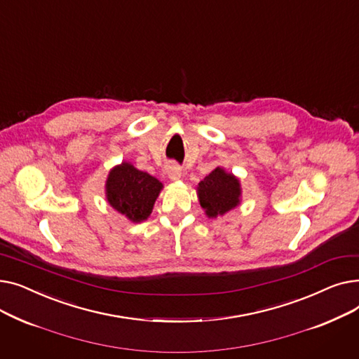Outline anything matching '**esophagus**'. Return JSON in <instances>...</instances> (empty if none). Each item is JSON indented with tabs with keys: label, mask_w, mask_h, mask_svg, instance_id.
I'll return each mask as SVG.
<instances>
[{
	"label": "esophagus",
	"mask_w": 359,
	"mask_h": 359,
	"mask_svg": "<svg viewBox=\"0 0 359 359\" xmlns=\"http://www.w3.org/2000/svg\"><path fill=\"white\" fill-rule=\"evenodd\" d=\"M165 172L172 180H179L182 177V167L177 163H168L165 165Z\"/></svg>",
	"instance_id": "obj_1"
}]
</instances>
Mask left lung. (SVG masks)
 <instances>
[{"mask_svg":"<svg viewBox=\"0 0 359 359\" xmlns=\"http://www.w3.org/2000/svg\"><path fill=\"white\" fill-rule=\"evenodd\" d=\"M198 195L206 215L215 218L238 205L240 183L231 173L217 167L199 183Z\"/></svg>","mask_w":359,"mask_h":359,"instance_id":"obj_1","label":"left lung"}]
</instances>
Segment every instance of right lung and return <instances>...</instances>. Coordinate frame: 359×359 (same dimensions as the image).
Returning <instances> with one entry per match:
<instances>
[{"mask_svg": "<svg viewBox=\"0 0 359 359\" xmlns=\"http://www.w3.org/2000/svg\"><path fill=\"white\" fill-rule=\"evenodd\" d=\"M163 184L151 175L122 163L109 173L106 196L109 203L130 221L141 222L153 211Z\"/></svg>", "mask_w": 359, "mask_h": 359, "instance_id": "1", "label": "right lung"}]
</instances>
